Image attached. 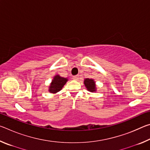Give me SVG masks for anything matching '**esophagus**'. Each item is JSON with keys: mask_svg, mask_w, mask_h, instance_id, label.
Segmentation results:
<instances>
[{"mask_svg": "<svg viewBox=\"0 0 150 150\" xmlns=\"http://www.w3.org/2000/svg\"><path fill=\"white\" fill-rule=\"evenodd\" d=\"M73 79L75 80H77L79 79V75H75V76H73Z\"/></svg>", "mask_w": 150, "mask_h": 150, "instance_id": "1", "label": "esophagus"}]
</instances>
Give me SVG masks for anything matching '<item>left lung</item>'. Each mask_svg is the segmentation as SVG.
Wrapping results in <instances>:
<instances>
[{
  "instance_id": "left-lung-1",
  "label": "left lung",
  "mask_w": 150,
  "mask_h": 150,
  "mask_svg": "<svg viewBox=\"0 0 150 150\" xmlns=\"http://www.w3.org/2000/svg\"><path fill=\"white\" fill-rule=\"evenodd\" d=\"M84 85L85 86L86 88L87 89V91H89V92L94 93V92H96V90H97L96 83L93 79H91V78L85 79Z\"/></svg>"
}]
</instances>
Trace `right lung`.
Masks as SVG:
<instances>
[{
	"instance_id": "1",
	"label": "right lung",
	"mask_w": 150,
	"mask_h": 150,
	"mask_svg": "<svg viewBox=\"0 0 150 150\" xmlns=\"http://www.w3.org/2000/svg\"><path fill=\"white\" fill-rule=\"evenodd\" d=\"M68 81V78L61 77L59 75H55L51 82L48 88L50 93L55 94L62 89L63 86Z\"/></svg>"
}]
</instances>
